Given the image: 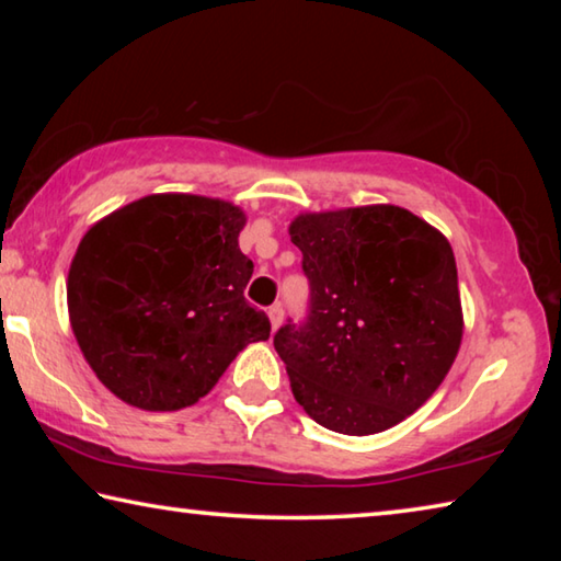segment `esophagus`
Instances as JSON below:
<instances>
[{"instance_id": "obj_1", "label": "esophagus", "mask_w": 561, "mask_h": 561, "mask_svg": "<svg viewBox=\"0 0 561 561\" xmlns=\"http://www.w3.org/2000/svg\"><path fill=\"white\" fill-rule=\"evenodd\" d=\"M270 321H272V329L277 331L279 329V324H282V317H284V309H282V304H274V307H270Z\"/></svg>"}]
</instances>
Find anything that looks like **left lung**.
<instances>
[{
	"label": "left lung",
	"instance_id": "8db88e82",
	"mask_svg": "<svg viewBox=\"0 0 561 561\" xmlns=\"http://www.w3.org/2000/svg\"><path fill=\"white\" fill-rule=\"evenodd\" d=\"M309 279V314L274 348L291 393L344 435L393 428L448 376L462 339L450 242L396 205L304 213L289 225Z\"/></svg>",
	"mask_w": 561,
	"mask_h": 561
}]
</instances>
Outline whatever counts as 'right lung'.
<instances>
[{"instance_id": "right-lung-1", "label": "right lung", "mask_w": 561, "mask_h": 561, "mask_svg": "<svg viewBox=\"0 0 561 561\" xmlns=\"http://www.w3.org/2000/svg\"><path fill=\"white\" fill-rule=\"evenodd\" d=\"M247 217L203 195H148L103 217L73 254L66 299L99 381L144 411H180L213 391L270 319L244 299L254 264Z\"/></svg>"}]
</instances>
